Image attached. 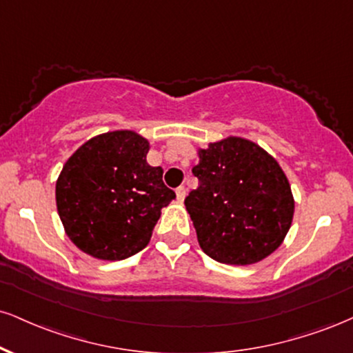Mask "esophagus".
Here are the masks:
<instances>
[{
  "label": "esophagus",
  "mask_w": 353,
  "mask_h": 353,
  "mask_svg": "<svg viewBox=\"0 0 353 353\" xmlns=\"http://www.w3.org/2000/svg\"><path fill=\"white\" fill-rule=\"evenodd\" d=\"M176 195H177V201L182 202L185 199V195H188V189H185L184 185H179V188L176 189Z\"/></svg>",
  "instance_id": "obj_1"
}]
</instances>
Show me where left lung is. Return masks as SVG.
Returning <instances> with one entry per match:
<instances>
[{
  "label": "left lung",
  "mask_w": 353,
  "mask_h": 353,
  "mask_svg": "<svg viewBox=\"0 0 353 353\" xmlns=\"http://www.w3.org/2000/svg\"><path fill=\"white\" fill-rule=\"evenodd\" d=\"M199 185L185 197L202 252L225 265H253L281 246L294 215L291 184L260 144L227 136L197 150Z\"/></svg>",
  "instance_id": "left-lung-1"
}]
</instances>
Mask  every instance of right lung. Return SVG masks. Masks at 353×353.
I'll return each mask as SVG.
<instances>
[{
  "label": "right lung",
  "mask_w": 353,
  "mask_h": 353,
  "mask_svg": "<svg viewBox=\"0 0 353 353\" xmlns=\"http://www.w3.org/2000/svg\"><path fill=\"white\" fill-rule=\"evenodd\" d=\"M151 144L133 130L93 136L63 164L55 203L72 243L97 260L118 261L150 243L161 209L176 194L148 164Z\"/></svg>",
  "instance_id": "1"
}]
</instances>
